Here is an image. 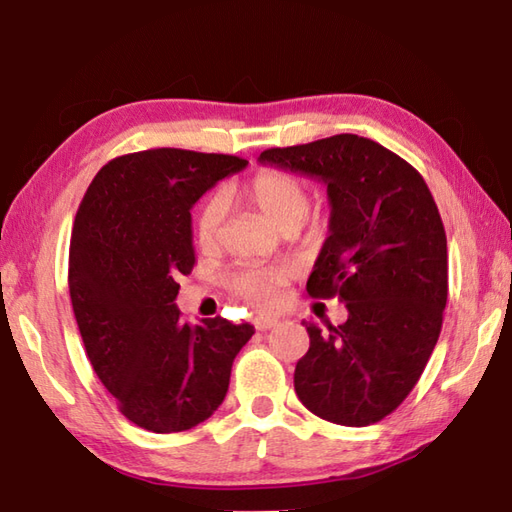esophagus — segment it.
Segmentation results:
<instances>
[{"instance_id": "esophagus-1", "label": "esophagus", "mask_w": 512, "mask_h": 512, "mask_svg": "<svg viewBox=\"0 0 512 512\" xmlns=\"http://www.w3.org/2000/svg\"><path fill=\"white\" fill-rule=\"evenodd\" d=\"M277 325H280V318H275V316H257L255 318L257 329H273Z\"/></svg>"}]
</instances>
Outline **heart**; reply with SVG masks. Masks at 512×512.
Returning a JSON list of instances; mask_svg holds the SVG:
<instances>
[{
    "instance_id": "b5f03b06",
    "label": "heart",
    "mask_w": 512,
    "mask_h": 512,
    "mask_svg": "<svg viewBox=\"0 0 512 512\" xmlns=\"http://www.w3.org/2000/svg\"><path fill=\"white\" fill-rule=\"evenodd\" d=\"M244 194L248 203H253L264 219L277 230H296L305 221L309 212L311 196L305 180L296 173L266 169L250 178ZM230 192L214 194L205 201L201 212L196 216V239L201 246H214L221 237L223 216H225V198ZM284 275L280 268L273 266H246L230 275V287L239 296L259 307H275L282 298Z\"/></svg>"
}]
</instances>
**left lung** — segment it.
I'll return each mask as SVG.
<instances>
[{"mask_svg":"<svg viewBox=\"0 0 512 512\" xmlns=\"http://www.w3.org/2000/svg\"><path fill=\"white\" fill-rule=\"evenodd\" d=\"M259 162L323 180L329 237L307 280L339 298L343 325L305 323L309 350L293 386L327 422L368 427L418 384L447 305V237L427 183L409 162L359 135L266 149Z\"/></svg>","mask_w":512,"mask_h":512,"instance_id":"obj_1","label":"left lung"}]
</instances>
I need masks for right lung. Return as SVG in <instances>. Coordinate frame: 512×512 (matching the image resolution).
<instances>
[{"instance_id": "add662e5", "label": "right lung", "mask_w": 512, "mask_h": 512, "mask_svg": "<svg viewBox=\"0 0 512 512\" xmlns=\"http://www.w3.org/2000/svg\"><path fill=\"white\" fill-rule=\"evenodd\" d=\"M246 164L185 149L119 155L76 212L67 277L74 316L94 372L137 427L173 433L210 418L255 334L221 316L189 325L176 307L178 277L196 264L189 210Z\"/></svg>"}]
</instances>
